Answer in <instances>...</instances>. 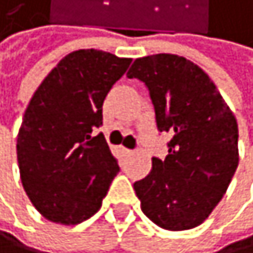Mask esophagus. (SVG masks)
<instances>
[{"mask_svg":"<svg viewBox=\"0 0 253 253\" xmlns=\"http://www.w3.org/2000/svg\"><path fill=\"white\" fill-rule=\"evenodd\" d=\"M121 152H123L124 155H130V154H133V151H130V149H127V148H123Z\"/></svg>","mask_w":253,"mask_h":253,"instance_id":"34e87169","label":"esophagus"}]
</instances>
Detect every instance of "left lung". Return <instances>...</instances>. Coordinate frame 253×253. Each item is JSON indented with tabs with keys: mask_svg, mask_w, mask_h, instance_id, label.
<instances>
[{
	"mask_svg": "<svg viewBox=\"0 0 253 253\" xmlns=\"http://www.w3.org/2000/svg\"><path fill=\"white\" fill-rule=\"evenodd\" d=\"M149 90L168 155L133 183L148 218L165 230L202 224L219 204L238 168V124L202 68L175 54L137 59L127 71Z\"/></svg>",
	"mask_w": 253,
	"mask_h": 253,
	"instance_id": "1",
	"label": "left lung"
}]
</instances>
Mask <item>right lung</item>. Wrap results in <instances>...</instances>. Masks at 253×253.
Listing matches in <instances>:
<instances>
[{"label":"right lung","mask_w":253,"mask_h":253,"mask_svg":"<svg viewBox=\"0 0 253 253\" xmlns=\"http://www.w3.org/2000/svg\"><path fill=\"white\" fill-rule=\"evenodd\" d=\"M132 59L79 49L52 68L24 112L17 137L23 188L48 221L76 225L101 209L120 166L96 129L102 104Z\"/></svg>","instance_id":"right-lung-1"}]
</instances>
